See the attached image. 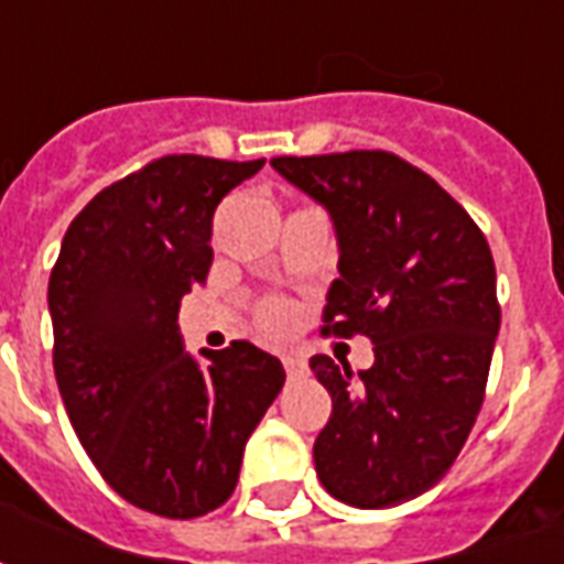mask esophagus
<instances>
[{"label":"esophagus","instance_id":"34e87169","mask_svg":"<svg viewBox=\"0 0 564 564\" xmlns=\"http://www.w3.org/2000/svg\"><path fill=\"white\" fill-rule=\"evenodd\" d=\"M283 368H286V375H290V378H299V375H305L307 371V362L302 359V356L286 354L283 356Z\"/></svg>","mask_w":564,"mask_h":564}]
</instances>
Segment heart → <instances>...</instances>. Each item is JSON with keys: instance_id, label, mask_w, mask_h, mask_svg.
Wrapping results in <instances>:
<instances>
[{"instance_id": "1", "label": "heart", "mask_w": 564, "mask_h": 564, "mask_svg": "<svg viewBox=\"0 0 564 564\" xmlns=\"http://www.w3.org/2000/svg\"><path fill=\"white\" fill-rule=\"evenodd\" d=\"M295 311L290 302H283V299H265L262 305H259V323H262V329L274 332V335H281L293 326Z\"/></svg>"}]
</instances>
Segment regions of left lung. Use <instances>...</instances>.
<instances>
[{
	"mask_svg": "<svg viewBox=\"0 0 564 564\" xmlns=\"http://www.w3.org/2000/svg\"><path fill=\"white\" fill-rule=\"evenodd\" d=\"M271 165L326 205L338 271L323 335L375 344L354 375L317 354L332 395L314 441L319 484L354 508H392L449 471L484 404L501 305L486 235L447 189L390 150L274 156Z\"/></svg>",
	"mask_w": 564,
	"mask_h": 564,
	"instance_id": "obj_1",
	"label": "left lung"
}]
</instances>
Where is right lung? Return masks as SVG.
<instances>
[{
    "instance_id": "add662e5",
    "label": "right lung",
    "mask_w": 564,
    "mask_h": 564,
    "mask_svg": "<svg viewBox=\"0 0 564 564\" xmlns=\"http://www.w3.org/2000/svg\"><path fill=\"white\" fill-rule=\"evenodd\" d=\"M265 160L169 153L90 198L47 283L54 371L68 420L129 505L193 520L235 492L247 437L286 371L250 341L184 354L177 311L210 269L223 196Z\"/></svg>"
}]
</instances>
